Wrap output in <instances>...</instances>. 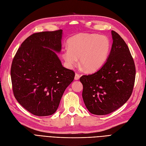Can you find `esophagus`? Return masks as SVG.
I'll use <instances>...</instances> for the list:
<instances>
[{
    "mask_svg": "<svg viewBox=\"0 0 146 146\" xmlns=\"http://www.w3.org/2000/svg\"><path fill=\"white\" fill-rule=\"evenodd\" d=\"M80 75L76 73V74H75V78H75V80H78L80 78Z\"/></svg>",
    "mask_w": 146,
    "mask_h": 146,
    "instance_id": "esophagus-1",
    "label": "esophagus"
}]
</instances>
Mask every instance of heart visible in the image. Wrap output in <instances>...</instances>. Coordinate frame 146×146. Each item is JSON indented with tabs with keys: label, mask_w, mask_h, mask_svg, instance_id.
Returning <instances> with one entry per match:
<instances>
[{
	"label": "heart",
	"mask_w": 146,
	"mask_h": 146,
	"mask_svg": "<svg viewBox=\"0 0 146 146\" xmlns=\"http://www.w3.org/2000/svg\"><path fill=\"white\" fill-rule=\"evenodd\" d=\"M68 47L63 49L62 56L68 68L78 61L88 72H95L107 61L110 49L109 39L103 35L81 33L70 38Z\"/></svg>",
	"instance_id": "obj_1"
}]
</instances>
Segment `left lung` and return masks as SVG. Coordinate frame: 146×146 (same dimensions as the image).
<instances>
[{
    "label": "left lung",
    "mask_w": 146,
    "mask_h": 146,
    "mask_svg": "<svg viewBox=\"0 0 146 146\" xmlns=\"http://www.w3.org/2000/svg\"><path fill=\"white\" fill-rule=\"evenodd\" d=\"M111 34L113 43L106 62L97 72L80 78L84 104L94 115H107L122 106L135 83L136 70L127 45L117 33Z\"/></svg>",
    "instance_id": "1"
}]
</instances>
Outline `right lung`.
I'll return each mask as SVG.
<instances>
[{
	"instance_id": "obj_1",
	"label": "right lung",
	"mask_w": 146,
	"mask_h": 146,
	"mask_svg": "<svg viewBox=\"0 0 146 146\" xmlns=\"http://www.w3.org/2000/svg\"><path fill=\"white\" fill-rule=\"evenodd\" d=\"M63 30L32 34L22 43L13 58L11 77L15 98L37 116L56 112L65 89L74 79L63 66L56 52L62 49Z\"/></svg>"
}]
</instances>
